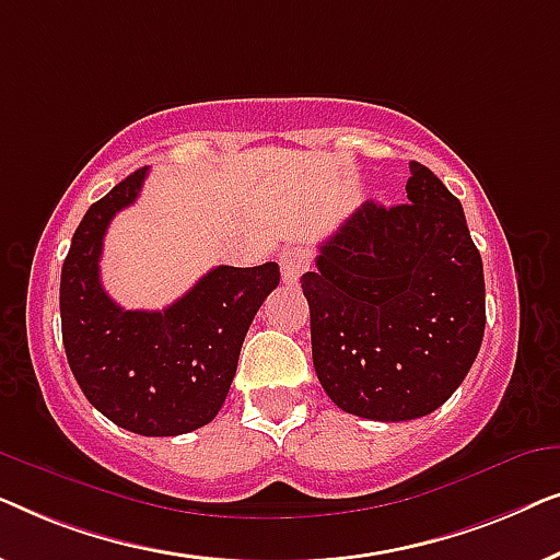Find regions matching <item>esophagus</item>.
Listing matches in <instances>:
<instances>
[{
  "instance_id": "esophagus-1",
  "label": "esophagus",
  "mask_w": 560,
  "mask_h": 560,
  "mask_svg": "<svg viewBox=\"0 0 560 560\" xmlns=\"http://www.w3.org/2000/svg\"><path fill=\"white\" fill-rule=\"evenodd\" d=\"M311 267V255L308 249L303 247H288L280 252V270H282V280L288 282V285H293L298 282V278L308 270Z\"/></svg>"
}]
</instances>
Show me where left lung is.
Segmentation results:
<instances>
[{
	"label": "left lung",
	"instance_id": "1",
	"mask_svg": "<svg viewBox=\"0 0 560 560\" xmlns=\"http://www.w3.org/2000/svg\"><path fill=\"white\" fill-rule=\"evenodd\" d=\"M408 203L364 201L301 278L313 366L351 416L397 423L441 408L485 336V270L458 198L412 160Z\"/></svg>",
	"mask_w": 560,
	"mask_h": 560
}]
</instances>
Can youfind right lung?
I'll use <instances>...</instances> for the list:
<instances>
[{
    "label": "right lung",
    "instance_id": "obj_1",
    "mask_svg": "<svg viewBox=\"0 0 560 560\" xmlns=\"http://www.w3.org/2000/svg\"><path fill=\"white\" fill-rule=\"evenodd\" d=\"M144 175H127L81 219L60 272V326L73 377L102 416L140 435H180L217 418L280 267L221 265L163 311L121 308L98 259L109 221L135 203Z\"/></svg>",
    "mask_w": 560,
    "mask_h": 560
}]
</instances>
